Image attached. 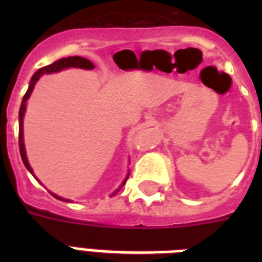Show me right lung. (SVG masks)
<instances>
[{
    "label": "right lung",
    "instance_id": "add662e5",
    "mask_svg": "<svg viewBox=\"0 0 262 262\" xmlns=\"http://www.w3.org/2000/svg\"><path fill=\"white\" fill-rule=\"evenodd\" d=\"M67 68H81V69H94V63L91 62L90 59L83 58V57H68V58H61L58 61H55L51 65H47V67L40 68L38 72H35V75L32 76V79H31L30 87L27 90L26 95H24V98H23L21 106H20V113H18V148H20V155H21L23 163L27 167V170L31 172V174H34L32 172V168H31L30 163H28V160H27V155H26V149H24V141H23V117H24V113H26V102L27 99L30 98L31 92L34 90L35 84L39 80V77L45 73H54V72H59L62 71V69H67ZM125 182H126V179H125ZM125 182L122 183V186L125 185ZM119 190V189H118ZM117 190V191H118ZM117 191H115L114 194H117ZM53 197L55 199L61 200V201H68V200L62 199V197H59V195H55L51 193Z\"/></svg>",
    "mask_w": 262,
    "mask_h": 262
}]
</instances>
